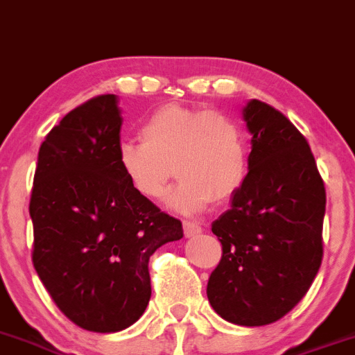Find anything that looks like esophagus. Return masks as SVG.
<instances>
[{
	"instance_id": "1",
	"label": "esophagus",
	"mask_w": 355,
	"mask_h": 355,
	"mask_svg": "<svg viewBox=\"0 0 355 355\" xmlns=\"http://www.w3.org/2000/svg\"><path fill=\"white\" fill-rule=\"evenodd\" d=\"M202 232L203 227L200 223H196V221H184V234H186V237H195Z\"/></svg>"
}]
</instances>
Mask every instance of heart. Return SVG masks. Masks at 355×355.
<instances>
[{"label": "heart", "instance_id": "heart-1", "mask_svg": "<svg viewBox=\"0 0 355 355\" xmlns=\"http://www.w3.org/2000/svg\"><path fill=\"white\" fill-rule=\"evenodd\" d=\"M141 141H123L118 166L132 189L157 202L175 171L182 178L169 203L184 212L225 202L248 175V141L243 126L223 112L162 105L141 126Z\"/></svg>", "mask_w": 355, "mask_h": 355}]
</instances>
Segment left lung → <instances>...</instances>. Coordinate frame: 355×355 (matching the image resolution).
<instances>
[{"label": "left lung", "instance_id": "1", "mask_svg": "<svg viewBox=\"0 0 355 355\" xmlns=\"http://www.w3.org/2000/svg\"><path fill=\"white\" fill-rule=\"evenodd\" d=\"M248 175L212 223L221 261L207 298L227 322L273 323L304 298L323 257L325 186L309 143L280 110L252 100Z\"/></svg>", "mask_w": 355, "mask_h": 355}]
</instances>
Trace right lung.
I'll return each mask as SVG.
<instances>
[{"label":"right lung","instance_id":"1","mask_svg":"<svg viewBox=\"0 0 355 355\" xmlns=\"http://www.w3.org/2000/svg\"><path fill=\"white\" fill-rule=\"evenodd\" d=\"M121 123L116 94L66 114L41 144L30 196L37 275L58 309L92 332L141 318L152 297L150 257L184 237L180 220L121 173Z\"/></svg>","mask_w":355,"mask_h":355}]
</instances>
